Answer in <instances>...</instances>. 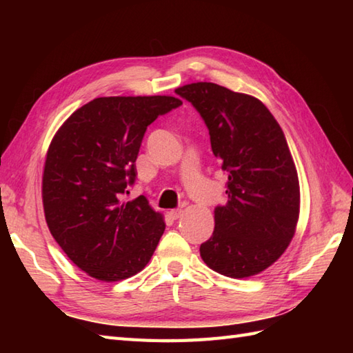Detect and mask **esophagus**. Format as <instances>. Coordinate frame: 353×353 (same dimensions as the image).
Wrapping results in <instances>:
<instances>
[{
    "label": "esophagus",
    "mask_w": 353,
    "mask_h": 353,
    "mask_svg": "<svg viewBox=\"0 0 353 353\" xmlns=\"http://www.w3.org/2000/svg\"><path fill=\"white\" fill-rule=\"evenodd\" d=\"M170 216L172 220H179L182 216V209H171Z\"/></svg>",
    "instance_id": "esophagus-1"
}]
</instances>
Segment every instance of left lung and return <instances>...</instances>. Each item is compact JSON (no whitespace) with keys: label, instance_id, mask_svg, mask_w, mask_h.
I'll use <instances>...</instances> for the list:
<instances>
[{"label":"left lung","instance_id":"obj_1","mask_svg":"<svg viewBox=\"0 0 353 353\" xmlns=\"http://www.w3.org/2000/svg\"><path fill=\"white\" fill-rule=\"evenodd\" d=\"M176 94L199 112L228 171V203L214 209V234L200 256L235 279L258 274L287 249L299 219L301 190L285 134L254 97L208 81Z\"/></svg>","mask_w":353,"mask_h":353}]
</instances>
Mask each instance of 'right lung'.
Instances as JSON below:
<instances>
[{
	"label": "right lung",
	"instance_id": "add662e5",
	"mask_svg": "<svg viewBox=\"0 0 353 353\" xmlns=\"http://www.w3.org/2000/svg\"><path fill=\"white\" fill-rule=\"evenodd\" d=\"M182 106L176 97H101L77 109L52 138L42 200L52 238L89 276L104 282L141 272L165 230L144 196L121 197L137 181L147 127Z\"/></svg>",
	"mask_w": 353,
	"mask_h": 353
}]
</instances>
